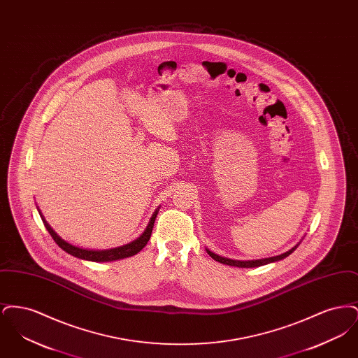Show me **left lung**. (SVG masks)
Here are the masks:
<instances>
[{"mask_svg": "<svg viewBox=\"0 0 358 358\" xmlns=\"http://www.w3.org/2000/svg\"><path fill=\"white\" fill-rule=\"evenodd\" d=\"M299 245V243L292 247L291 250H289L287 252L282 254V255L273 256V257H266V259H257V260H234V259H228V257H222V256L216 255L213 254L212 251H209L206 248V252L208 255L210 256L212 259H215L216 262L222 263V264H227V266H235V267H241V268H251V267H259V266H264V264H268V263H273V262H278V260H282L285 257H287L289 254H292L296 247Z\"/></svg>", "mask_w": 358, "mask_h": 358, "instance_id": "1", "label": "left lung"}]
</instances>
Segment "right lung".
I'll list each match as a JSON object with an SVG mask.
<instances>
[{"mask_svg":"<svg viewBox=\"0 0 358 358\" xmlns=\"http://www.w3.org/2000/svg\"><path fill=\"white\" fill-rule=\"evenodd\" d=\"M38 213H40V217L44 222L47 231L50 232L52 238L56 241V244L66 252H69V255L75 256V257H79V259H83V260H91V262H113V260H120V259H124V257H129V256L136 255L138 254L146 244L148 241L150 240L152 236V231H153L154 222H155V217L158 215V209H155V212L150 219V222L148 224L146 229L143 231V234L136 238L134 241L126 244V245H122V247H117V248H111V250H102V251H95V250H85V248H79V247H75L72 244L67 243L66 240L60 238L53 229L51 228V225L47 222V220L44 219L43 213L40 212V209L37 208Z\"/></svg>","mask_w":358,"mask_h":358,"instance_id":"1","label":"right lung"}]
</instances>
